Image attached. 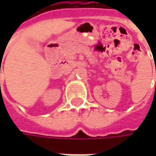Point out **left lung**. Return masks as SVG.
Masks as SVG:
<instances>
[{
	"label": "left lung",
	"mask_w": 156,
	"mask_h": 156,
	"mask_svg": "<svg viewBox=\"0 0 156 156\" xmlns=\"http://www.w3.org/2000/svg\"><path fill=\"white\" fill-rule=\"evenodd\" d=\"M155 87H156V85H155Z\"/></svg>",
	"instance_id": "1"
}]
</instances>
